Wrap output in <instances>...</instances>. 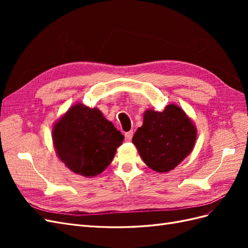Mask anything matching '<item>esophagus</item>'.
I'll return each instance as SVG.
<instances>
[{
  "label": "esophagus",
  "mask_w": 248,
  "mask_h": 248,
  "mask_svg": "<svg viewBox=\"0 0 248 248\" xmlns=\"http://www.w3.org/2000/svg\"><path fill=\"white\" fill-rule=\"evenodd\" d=\"M132 137H133V131L126 132V133H125V140H126V141H130L131 139H132Z\"/></svg>",
  "instance_id": "34e87169"
}]
</instances>
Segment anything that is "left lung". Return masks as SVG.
<instances>
[{"instance_id": "obj_1", "label": "left lung", "mask_w": 248, "mask_h": 248, "mask_svg": "<svg viewBox=\"0 0 248 248\" xmlns=\"http://www.w3.org/2000/svg\"><path fill=\"white\" fill-rule=\"evenodd\" d=\"M196 140V125L177 104L163 111L147 109L132 138L142 161L157 172L174 170L191 153Z\"/></svg>"}]
</instances>
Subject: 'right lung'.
<instances>
[{
  "mask_svg": "<svg viewBox=\"0 0 248 248\" xmlns=\"http://www.w3.org/2000/svg\"><path fill=\"white\" fill-rule=\"evenodd\" d=\"M58 157L71 171L87 178L106 170L124 137L97 108L82 103L69 108L52 126Z\"/></svg>",
  "mask_w": 248,
  "mask_h": 248,
  "instance_id": "add662e5",
  "label": "right lung"
}]
</instances>
